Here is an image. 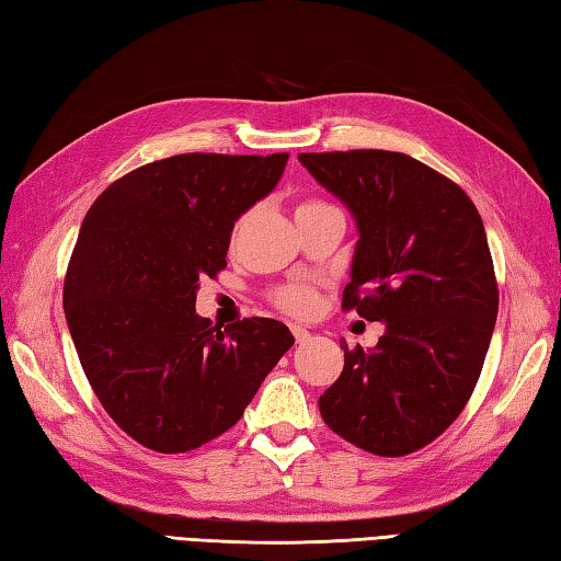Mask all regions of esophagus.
Masks as SVG:
<instances>
[{
  "instance_id": "1",
  "label": "esophagus",
  "mask_w": 561,
  "mask_h": 561,
  "mask_svg": "<svg viewBox=\"0 0 561 561\" xmlns=\"http://www.w3.org/2000/svg\"><path fill=\"white\" fill-rule=\"evenodd\" d=\"M291 332H294V337H296V342H299V344H304V342H308V340H311V332H308L306 328H299V325H291Z\"/></svg>"
}]
</instances>
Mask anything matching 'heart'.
I'll return each instance as SVG.
<instances>
[{"mask_svg":"<svg viewBox=\"0 0 561 561\" xmlns=\"http://www.w3.org/2000/svg\"><path fill=\"white\" fill-rule=\"evenodd\" d=\"M323 207H330L325 205V202H318V199H304L296 205V214H306V211H316V209H323ZM243 226V219L236 224L233 229V238L238 236V231H241ZM274 304H277L282 311H287L291 316H311L316 311L318 306V294L316 289L306 287V284H289V287H282L274 291Z\"/></svg>","mask_w":561,"mask_h":561,"instance_id":"obj_1","label":"heart"}]
</instances>
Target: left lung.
Wrapping results in <instances>:
<instances>
[{
  "instance_id": "1",
  "label": "left lung",
  "mask_w": 561,
  "mask_h": 561,
  "mask_svg": "<svg viewBox=\"0 0 561 561\" xmlns=\"http://www.w3.org/2000/svg\"><path fill=\"white\" fill-rule=\"evenodd\" d=\"M359 231L344 311L378 320L374 350L344 347L340 378L318 400L325 424L374 456L432 444L468 404L499 311L494 262L478 207L408 153H301Z\"/></svg>"
}]
</instances>
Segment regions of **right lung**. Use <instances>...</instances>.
Listing matches in <instances>:
<instances>
[{
	"instance_id": "obj_1",
	"label": "right lung",
	"mask_w": 561,
	"mask_h": 561,
	"mask_svg": "<svg viewBox=\"0 0 561 561\" xmlns=\"http://www.w3.org/2000/svg\"><path fill=\"white\" fill-rule=\"evenodd\" d=\"M289 153H178L135 169L83 217L65 316L89 383L137 444L185 453L243 416L291 344L272 318L224 328L195 313L226 267L236 219L279 183Z\"/></svg>"
}]
</instances>
